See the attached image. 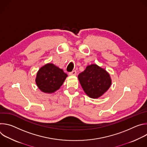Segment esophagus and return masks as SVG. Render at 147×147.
<instances>
[{"instance_id": "1", "label": "esophagus", "mask_w": 147, "mask_h": 147, "mask_svg": "<svg viewBox=\"0 0 147 147\" xmlns=\"http://www.w3.org/2000/svg\"><path fill=\"white\" fill-rule=\"evenodd\" d=\"M76 74H77V71L76 70L72 71L71 72L69 73V75H71V76H76Z\"/></svg>"}]
</instances>
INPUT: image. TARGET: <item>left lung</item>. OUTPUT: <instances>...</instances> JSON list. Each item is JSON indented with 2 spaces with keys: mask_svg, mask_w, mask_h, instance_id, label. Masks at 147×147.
<instances>
[{
  "mask_svg": "<svg viewBox=\"0 0 147 147\" xmlns=\"http://www.w3.org/2000/svg\"><path fill=\"white\" fill-rule=\"evenodd\" d=\"M78 78L86 94L91 98H98L107 92L111 86L109 74L96 65L88 66Z\"/></svg>",
  "mask_w": 147,
  "mask_h": 147,
  "instance_id": "8db88e82",
  "label": "left lung"
}]
</instances>
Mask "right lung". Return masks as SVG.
Returning a JSON list of instances; mask_svg holds the SVG:
<instances>
[{
  "mask_svg": "<svg viewBox=\"0 0 147 147\" xmlns=\"http://www.w3.org/2000/svg\"><path fill=\"white\" fill-rule=\"evenodd\" d=\"M67 77V74L62 69L48 63L38 70L35 82L40 91L51 94L60 88Z\"/></svg>",
  "mask_w": 147,
  "mask_h": 147,
  "instance_id": "add662e5",
  "label": "right lung"
}]
</instances>
